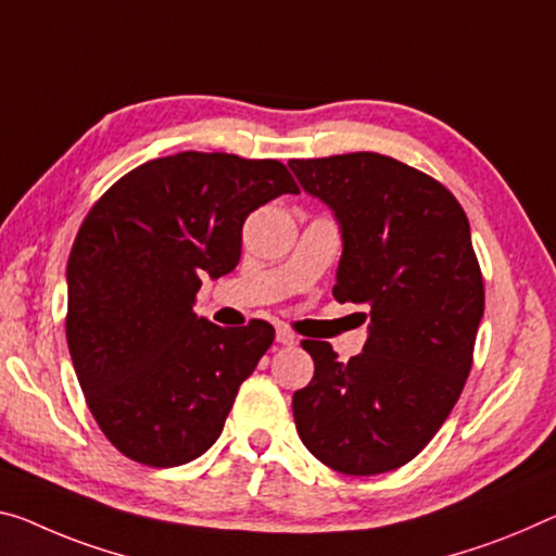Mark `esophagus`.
Returning a JSON list of instances; mask_svg holds the SVG:
<instances>
[{"label": "esophagus", "mask_w": 556, "mask_h": 556, "mask_svg": "<svg viewBox=\"0 0 556 556\" xmlns=\"http://www.w3.org/2000/svg\"><path fill=\"white\" fill-rule=\"evenodd\" d=\"M276 340H278L280 345H295V343H298L295 332L288 330V328H278V330H276Z\"/></svg>", "instance_id": "1"}]
</instances>
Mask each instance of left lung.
Returning a JSON list of instances; mask_svg holds the SVG:
<instances>
[{"label": "left lung", "mask_w": 556, "mask_h": 556, "mask_svg": "<svg viewBox=\"0 0 556 556\" xmlns=\"http://www.w3.org/2000/svg\"><path fill=\"white\" fill-rule=\"evenodd\" d=\"M288 166L340 224L332 295L370 307L363 353L348 363L303 340L315 372L293 395L298 434L336 472H390L434 438L472 367L484 283L469 220L440 181L382 153Z\"/></svg>", "instance_id": "8db88e82"}]
</instances>
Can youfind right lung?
<instances>
[{"mask_svg":"<svg viewBox=\"0 0 556 556\" xmlns=\"http://www.w3.org/2000/svg\"><path fill=\"white\" fill-rule=\"evenodd\" d=\"M298 193L276 159L181 151L118 178L66 263V343L93 420L134 463L176 467L218 440L270 348L266 320L220 328L193 313L201 276L241 261L249 213Z\"/></svg>","mask_w":556,"mask_h":556,"instance_id":"right-lung-1","label":"right lung"}]
</instances>
